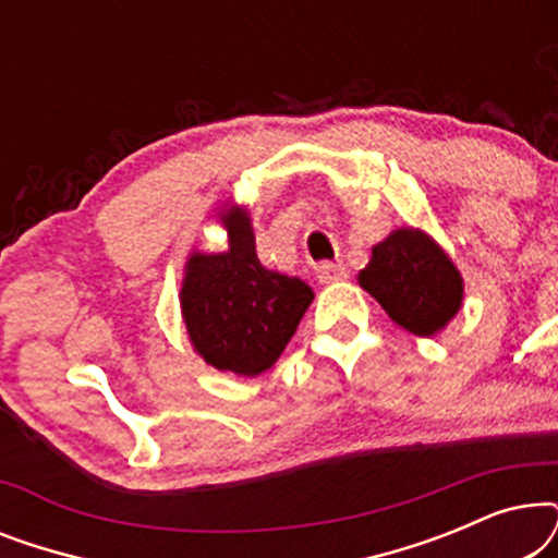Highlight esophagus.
Masks as SVG:
<instances>
[{
    "mask_svg": "<svg viewBox=\"0 0 558 558\" xmlns=\"http://www.w3.org/2000/svg\"><path fill=\"white\" fill-rule=\"evenodd\" d=\"M317 277H319V281H323V284H335V281H345L348 279V269H345V264H319L317 266Z\"/></svg>",
    "mask_w": 558,
    "mask_h": 558,
    "instance_id": "1",
    "label": "esophagus"
}]
</instances>
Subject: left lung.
Listing matches in <instances>:
<instances>
[{
  "label": "left lung",
  "mask_w": 558,
  "mask_h": 558,
  "mask_svg": "<svg viewBox=\"0 0 558 558\" xmlns=\"http://www.w3.org/2000/svg\"><path fill=\"white\" fill-rule=\"evenodd\" d=\"M357 284L403 330L432 338L457 317L464 279L445 248L422 228L403 226L371 248Z\"/></svg>",
  "instance_id": "left-lung-1"
}]
</instances>
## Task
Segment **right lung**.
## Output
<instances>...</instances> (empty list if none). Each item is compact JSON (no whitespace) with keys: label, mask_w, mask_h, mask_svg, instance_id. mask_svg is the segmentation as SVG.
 Listing matches in <instances>:
<instances>
[{"label":"right lung","mask_w":558,"mask_h":558,"mask_svg":"<svg viewBox=\"0 0 558 558\" xmlns=\"http://www.w3.org/2000/svg\"><path fill=\"white\" fill-rule=\"evenodd\" d=\"M213 218L226 228L228 248L190 251L180 284L182 323L205 363L254 378L284 353L315 292L300 277L258 262L246 205L220 203Z\"/></svg>","instance_id":"right-lung-1"}]
</instances>
